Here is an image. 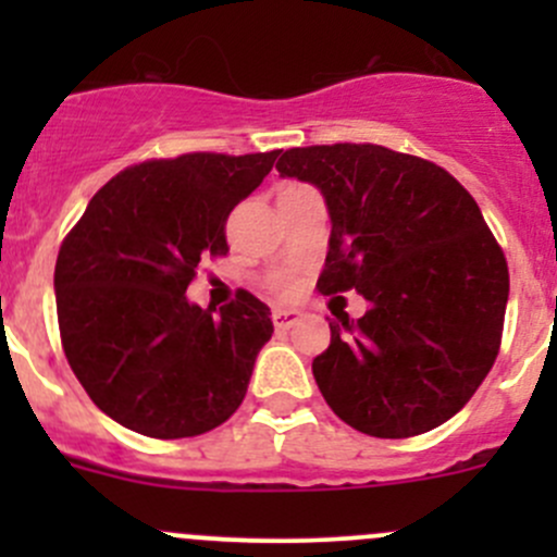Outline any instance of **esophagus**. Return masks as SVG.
<instances>
[{
  "instance_id": "1",
  "label": "esophagus",
  "mask_w": 557,
  "mask_h": 557,
  "mask_svg": "<svg viewBox=\"0 0 557 557\" xmlns=\"http://www.w3.org/2000/svg\"><path fill=\"white\" fill-rule=\"evenodd\" d=\"M272 320H274V329H277V331H288V329H294V325H299L301 320H305V312H299V310H274Z\"/></svg>"
}]
</instances>
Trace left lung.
<instances>
[{
	"mask_svg": "<svg viewBox=\"0 0 557 557\" xmlns=\"http://www.w3.org/2000/svg\"><path fill=\"white\" fill-rule=\"evenodd\" d=\"M280 177L323 194V296L356 288L367 314H339L314 383L336 418L380 440L447 423L491 372L509 269L469 190L431 161L383 145L290 148Z\"/></svg>",
	"mask_w": 557,
	"mask_h": 557,
	"instance_id": "1",
	"label": "left lung"
}]
</instances>
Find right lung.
Listing matches in <instances>:
<instances>
[{
    "label": "right lung",
    "instance_id": "1",
    "mask_svg": "<svg viewBox=\"0 0 557 557\" xmlns=\"http://www.w3.org/2000/svg\"><path fill=\"white\" fill-rule=\"evenodd\" d=\"M272 153H185L128 166L97 190L55 258V312L91 401L153 440L199 436L243 404L272 312L239 290L201 310L185 290L201 256H226V218Z\"/></svg>",
    "mask_w": 557,
    "mask_h": 557
}]
</instances>
